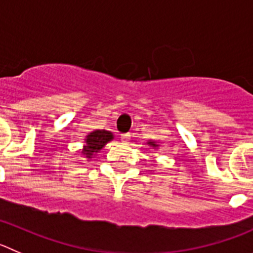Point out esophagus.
<instances>
[{"mask_svg":"<svg viewBox=\"0 0 253 253\" xmlns=\"http://www.w3.org/2000/svg\"><path fill=\"white\" fill-rule=\"evenodd\" d=\"M129 140H131V134H129V133L121 134V141H122V142L127 143V142H129Z\"/></svg>","mask_w":253,"mask_h":253,"instance_id":"esophagus-1","label":"esophagus"}]
</instances>
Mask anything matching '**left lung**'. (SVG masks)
<instances>
[{
  "label": "left lung",
  "mask_w": 253,
  "mask_h": 253,
  "mask_svg": "<svg viewBox=\"0 0 253 253\" xmlns=\"http://www.w3.org/2000/svg\"><path fill=\"white\" fill-rule=\"evenodd\" d=\"M147 145H150L151 147H153V148L159 147V145H157V143H156L155 141H148V142H147Z\"/></svg>",
  "instance_id": "1"
}]
</instances>
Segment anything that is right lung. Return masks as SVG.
Instances as JSON below:
<instances>
[{
	"label": "right lung",
	"instance_id": "right-lung-1",
	"mask_svg": "<svg viewBox=\"0 0 253 253\" xmlns=\"http://www.w3.org/2000/svg\"><path fill=\"white\" fill-rule=\"evenodd\" d=\"M112 140V132L106 131V129H94L86 136V140H84L86 145L84 146L82 153L86 156V159H91L92 156L96 155L98 151L105 147L106 143Z\"/></svg>",
	"mask_w": 253,
	"mask_h": 253
}]
</instances>
